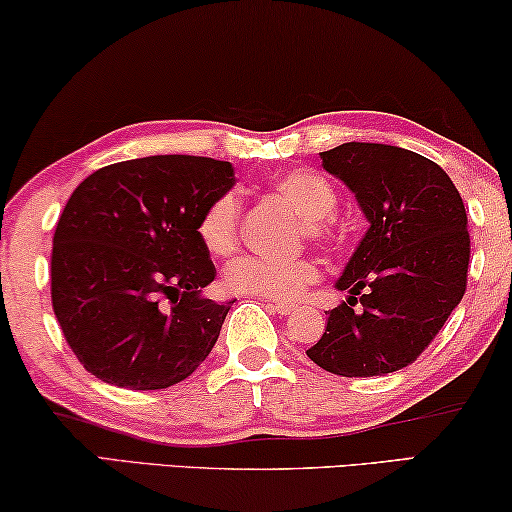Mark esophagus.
Returning <instances> with one entry per match:
<instances>
[{"mask_svg": "<svg viewBox=\"0 0 512 512\" xmlns=\"http://www.w3.org/2000/svg\"><path fill=\"white\" fill-rule=\"evenodd\" d=\"M269 305L276 312H280V315H292V312L296 310L294 303H285V301H271Z\"/></svg>", "mask_w": 512, "mask_h": 512, "instance_id": "esophagus-1", "label": "esophagus"}]
</instances>
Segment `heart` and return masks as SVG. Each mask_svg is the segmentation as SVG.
Instances as JSON below:
<instances>
[{
  "instance_id": "1",
  "label": "heart",
  "mask_w": 512,
  "mask_h": 512,
  "mask_svg": "<svg viewBox=\"0 0 512 512\" xmlns=\"http://www.w3.org/2000/svg\"><path fill=\"white\" fill-rule=\"evenodd\" d=\"M280 197L303 216V230L310 239H331L338 230L333 209L338 207V193L333 183L319 172L292 170L273 181ZM241 202L234 193H223L204 209L200 218V239L211 255H227L239 236ZM319 278L310 259H271L262 255H241L225 269V285L236 294L264 296V299L292 301L299 299L310 282Z\"/></svg>"
}]
</instances>
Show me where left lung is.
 I'll return each instance as SVG.
<instances>
[{
	"instance_id": "left-lung-1",
	"label": "left lung",
	"mask_w": 512,
	"mask_h": 512,
	"mask_svg": "<svg viewBox=\"0 0 512 512\" xmlns=\"http://www.w3.org/2000/svg\"><path fill=\"white\" fill-rule=\"evenodd\" d=\"M319 156L370 227L335 282L347 301L305 354L340 377L388 375L414 363L462 301L467 211L451 177L409 149L345 142Z\"/></svg>"
}]
</instances>
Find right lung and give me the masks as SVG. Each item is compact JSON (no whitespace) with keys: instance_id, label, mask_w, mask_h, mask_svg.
Returning <instances> with one entry per match:
<instances>
[{"instance_id":"add662e5","label":"right lung","mask_w":512,"mask_h":512,"mask_svg":"<svg viewBox=\"0 0 512 512\" xmlns=\"http://www.w3.org/2000/svg\"><path fill=\"white\" fill-rule=\"evenodd\" d=\"M232 186L227 160L147 156L73 190L52 239V310L87 372L158 391L200 368L234 301L202 296L216 266L197 227Z\"/></svg>"}]
</instances>
